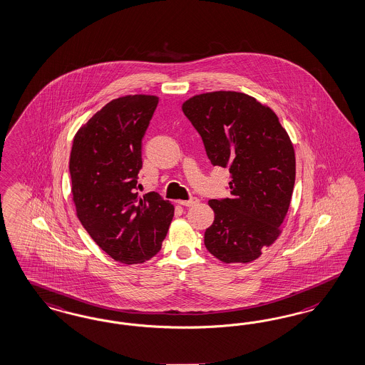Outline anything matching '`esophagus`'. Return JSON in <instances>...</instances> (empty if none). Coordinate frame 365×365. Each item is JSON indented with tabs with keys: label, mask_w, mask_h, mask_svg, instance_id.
<instances>
[{
	"label": "esophagus",
	"mask_w": 365,
	"mask_h": 365,
	"mask_svg": "<svg viewBox=\"0 0 365 365\" xmlns=\"http://www.w3.org/2000/svg\"><path fill=\"white\" fill-rule=\"evenodd\" d=\"M198 202H200L198 198H191V200H187V201H178V203L180 206H185V207H191V206H195Z\"/></svg>",
	"instance_id": "obj_1"
}]
</instances>
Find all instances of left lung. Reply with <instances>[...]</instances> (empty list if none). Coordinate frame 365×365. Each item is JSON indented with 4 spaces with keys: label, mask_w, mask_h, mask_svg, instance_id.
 Segmentation results:
<instances>
[{
    "label": "left lung",
    "mask_w": 365,
    "mask_h": 365,
    "mask_svg": "<svg viewBox=\"0 0 365 365\" xmlns=\"http://www.w3.org/2000/svg\"><path fill=\"white\" fill-rule=\"evenodd\" d=\"M213 165L230 173V197L210 200L205 247L224 263H251L275 242L292 197L295 152L275 112L248 94L212 91L183 102Z\"/></svg>",
    "instance_id": "obj_1"
}]
</instances>
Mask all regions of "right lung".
Segmentation results:
<instances>
[{
  "label": "right lung",
  "mask_w": 365,
  "mask_h": 365,
  "mask_svg": "<svg viewBox=\"0 0 365 365\" xmlns=\"http://www.w3.org/2000/svg\"><path fill=\"white\" fill-rule=\"evenodd\" d=\"M156 96H125L106 103L73 140L71 195L76 217L112 259L144 263L162 248L174 205L156 192L140 197L141 140L158 106Z\"/></svg>",
  "instance_id": "obj_1"
}]
</instances>
